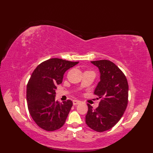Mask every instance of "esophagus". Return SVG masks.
I'll list each match as a JSON object with an SVG mask.
<instances>
[{"mask_svg":"<svg viewBox=\"0 0 153 153\" xmlns=\"http://www.w3.org/2000/svg\"><path fill=\"white\" fill-rule=\"evenodd\" d=\"M81 103V101L78 100H73V105H79V104Z\"/></svg>","mask_w":153,"mask_h":153,"instance_id":"esophagus-1","label":"esophagus"}]
</instances>
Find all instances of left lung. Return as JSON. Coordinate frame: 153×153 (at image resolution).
I'll return each instance as SVG.
<instances>
[{"instance_id":"left-lung-1","label":"left lung","mask_w":153,"mask_h":153,"mask_svg":"<svg viewBox=\"0 0 153 153\" xmlns=\"http://www.w3.org/2000/svg\"><path fill=\"white\" fill-rule=\"evenodd\" d=\"M91 63L100 73L94 93L102 99L95 109L87 104L85 122L94 131L103 132L114 126L124 113L128 102V83L124 74L112 62L100 60Z\"/></svg>"}]
</instances>
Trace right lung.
I'll list each match as a JSON object with an SVG mask.
<instances>
[{
    "instance_id": "1",
    "label": "right lung",
    "mask_w": 153,
    "mask_h": 153,
    "mask_svg": "<svg viewBox=\"0 0 153 153\" xmlns=\"http://www.w3.org/2000/svg\"><path fill=\"white\" fill-rule=\"evenodd\" d=\"M78 62L51 58L38 65L32 73L27 85V107L34 122L44 130H57L66 122L73 102L56 101L55 90L62 82L65 71Z\"/></svg>"
}]
</instances>
